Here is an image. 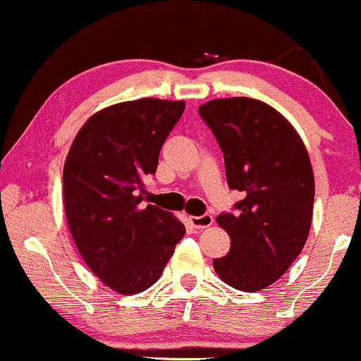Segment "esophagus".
<instances>
[{"label": "esophagus", "mask_w": 361, "mask_h": 361, "mask_svg": "<svg viewBox=\"0 0 361 361\" xmlns=\"http://www.w3.org/2000/svg\"><path fill=\"white\" fill-rule=\"evenodd\" d=\"M190 224H192L195 229H207V227L214 224V217L210 214L193 215V217H190Z\"/></svg>", "instance_id": "esophagus-1"}]
</instances>
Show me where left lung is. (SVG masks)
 <instances>
[{
  "label": "left lung",
  "mask_w": 361,
  "mask_h": 361,
  "mask_svg": "<svg viewBox=\"0 0 361 361\" xmlns=\"http://www.w3.org/2000/svg\"><path fill=\"white\" fill-rule=\"evenodd\" d=\"M224 152L227 185L243 193L217 217L231 250L214 259L222 281L258 292L276 281L307 241L314 173L295 128L267 103L219 98L198 109Z\"/></svg>",
  "instance_id": "left-lung-1"
}]
</instances>
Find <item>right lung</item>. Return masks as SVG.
<instances>
[{
	"mask_svg": "<svg viewBox=\"0 0 361 361\" xmlns=\"http://www.w3.org/2000/svg\"><path fill=\"white\" fill-rule=\"evenodd\" d=\"M183 110L157 98L111 105L81 127L66 157L64 210L78 251L123 295L154 285L185 235L171 212L144 205V180Z\"/></svg>",
	"mask_w": 361,
	"mask_h": 361,
	"instance_id": "1",
	"label": "right lung"
}]
</instances>
